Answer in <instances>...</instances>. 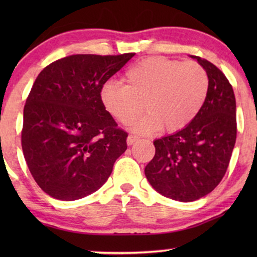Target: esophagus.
Returning <instances> with one entry per match:
<instances>
[{"label": "esophagus", "instance_id": "34e87169", "mask_svg": "<svg viewBox=\"0 0 257 257\" xmlns=\"http://www.w3.org/2000/svg\"><path fill=\"white\" fill-rule=\"evenodd\" d=\"M138 139H139V138H138V137H137V136L130 135V136L127 137V139H126V142H127V145H132V144H135Z\"/></svg>", "mask_w": 257, "mask_h": 257}]
</instances>
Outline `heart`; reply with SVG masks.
<instances>
[{
	"mask_svg": "<svg viewBox=\"0 0 257 257\" xmlns=\"http://www.w3.org/2000/svg\"><path fill=\"white\" fill-rule=\"evenodd\" d=\"M124 82L125 85L104 84L101 104L124 125L131 124L145 108L149 114L133 124L135 131L142 133L158 127L173 133L187 127L199 114L209 90L208 75L199 63H181L158 56L130 68Z\"/></svg>",
	"mask_w": 257,
	"mask_h": 257,
	"instance_id": "b5f03b06",
	"label": "heart"
}]
</instances>
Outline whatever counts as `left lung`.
<instances>
[{
	"label": "left lung",
	"mask_w": 257,
	"mask_h": 257,
	"mask_svg": "<svg viewBox=\"0 0 257 257\" xmlns=\"http://www.w3.org/2000/svg\"><path fill=\"white\" fill-rule=\"evenodd\" d=\"M206 70L209 90L194 120L153 142L156 154L145 167L151 186L181 202L209 194L226 174L236 142V101L229 80L207 59L192 56Z\"/></svg>",
	"instance_id": "left-lung-1"
}]
</instances>
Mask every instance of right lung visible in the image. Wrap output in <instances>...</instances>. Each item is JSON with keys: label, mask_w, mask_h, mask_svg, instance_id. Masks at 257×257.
<instances>
[{"label": "right lung", "mask_w": 257, "mask_h": 257, "mask_svg": "<svg viewBox=\"0 0 257 257\" xmlns=\"http://www.w3.org/2000/svg\"><path fill=\"white\" fill-rule=\"evenodd\" d=\"M135 54L71 55L42 70L23 111L22 150L35 181L72 201L96 192L127 149L100 90Z\"/></svg>", "instance_id": "obj_1"}]
</instances>
